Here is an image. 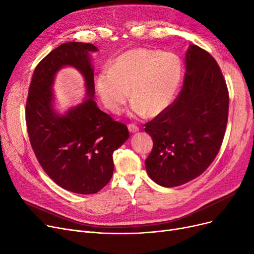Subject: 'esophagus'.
I'll return each mask as SVG.
<instances>
[{"mask_svg": "<svg viewBox=\"0 0 254 254\" xmlns=\"http://www.w3.org/2000/svg\"><path fill=\"white\" fill-rule=\"evenodd\" d=\"M127 128H128V130L130 132H137V131H139V127L136 125H132V124L127 125Z\"/></svg>", "mask_w": 254, "mask_h": 254, "instance_id": "1", "label": "esophagus"}]
</instances>
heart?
<instances>
[{
    "label": "heart",
    "instance_id": "b5f03b06",
    "mask_svg": "<svg viewBox=\"0 0 254 254\" xmlns=\"http://www.w3.org/2000/svg\"><path fill=\"white\" fill-rule=\"evenodd\" d=\"M183 78V64L174 53L135 48L124 52L101 72L96 87L103 104L120 112L129 98L131 111L154 117L174 102Z\"/></svg>",
    "mask_w": 254,
    "mask_h": 254
}]
</instances>
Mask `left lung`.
<instances>
[{
    "mask_svg": "<svg viewBox=\"0 0 254 254\" xmlns=\"http://www.w3.org/2000/svg\"><path fill=\"white\" fill-rule=\"evenodd\" d=\"M185 69L177 99L145 125L153 140L146 171L164 188L201 175L216 157L228 124L229 91L216 61L201 47L190 45Z\"/></svg>",
    "mask_w": 254,
    "mask_h": 254,
    "instance_id": "1",
    "label": "left lung"
}]
</instances>
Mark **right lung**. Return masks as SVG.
<instances>
[{"label": "right lung", "mask_w": 254, "mask_h": 254, "mask_svg": "<svg viewBox=\"0 0 254 254\" xmlns=\"http://www.w3.org/2000/svg\"><path fill=\"white\" fill-rule=\"evenodd\" d=\"M90 43L66 42L38 64L25 106V122L33 150L46 174L65 190L96 193L113 175V152L129 137L126 125L101 111L95 102ZM73 66L85 78L86 99L66 112L55 109L56 73Z\"/></svg>", "instance_id": "obj_1"}]
</instances>
